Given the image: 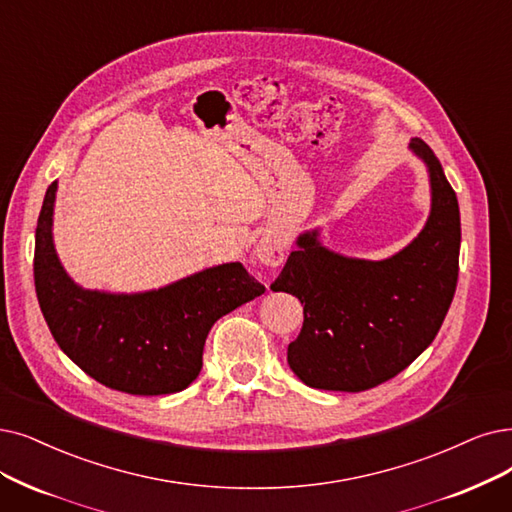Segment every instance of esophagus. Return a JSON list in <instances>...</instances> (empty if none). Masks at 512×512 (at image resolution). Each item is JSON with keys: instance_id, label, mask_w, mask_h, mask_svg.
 Segmentation results:
<instances>
[{"instance_id": "esophagus-1", "label": "esophagus", "mask_w": 512, "mask_h": 512, "mask_svg": "<svg viewBox=\"0 0 512 512\" xmlns=\"http://www.w3.org/2000/svg\"><path fill=\"white\" fill-rule=\"evenodd\" d=\"M254 256L260 264H264V267L277 269L285 260V241L277 233H267L258 241Z\"/></svg>"}]
</instances>
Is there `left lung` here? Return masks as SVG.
Returning <instances> with one entry per match:
<instances>
[{
	"mask_svg": "<svg viewBox=\"0 0 512 512\" xmlns=\"http://www.w3.org/2000/svg\"><path fill=\"white\" fill-rule=\"evenodd\" d=\"M431 212L422 231L393 256L353 258L302 231L273 292L304 306L300 336L288 346L292 372L313 388L359 393L403 372L439 332L458 283L460 208L441 161L420 138Z\"/></svg>",
	"mask_w": 512,
	"mask_h": 512,
	"instance_id": "obj_1",
	"label": "left lung"
}]
</instances>
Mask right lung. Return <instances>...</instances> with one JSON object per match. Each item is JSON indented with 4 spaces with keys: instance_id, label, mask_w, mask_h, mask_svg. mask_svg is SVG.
<instances>
[{
    "instance_id": "add662e5",
    "label": "right lung",
    "mask_w": 512,
    "mask_h": 512,
    "mask_svg": "<svg viewBox=\"0 0 512 512\" xmlns=\"http://www.w3.org/2000/svg\"><path fill=\"white\" fill-rule=\"evenodd\" d=\"M58 182L46 191L35 229L33 277L54 340L90 378L130 395L185 391L199 376L212 325L264 294L241 262H224L145 292L88 290L54 248Z\"/></svg>"
}]
</instances>
